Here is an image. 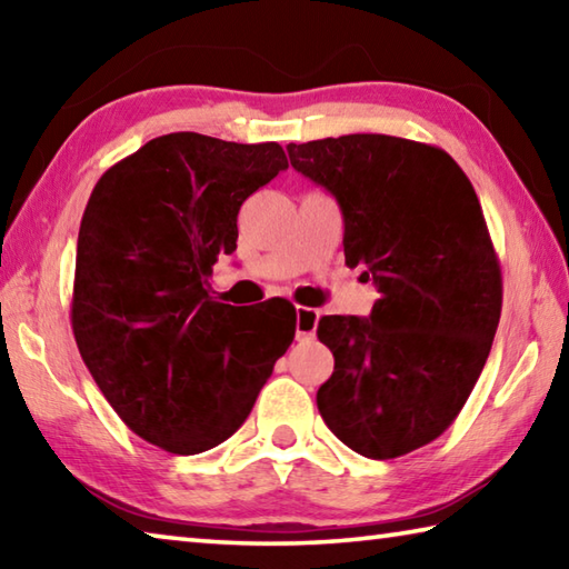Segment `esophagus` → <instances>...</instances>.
<instances>
[{
  "instance_id": "34e87169",
  "label": "esophagus",
  "mask_w": 569,
  "mask_h": 569,
  "mask_svg": "<svg viewBox=\"0 0 569 569\" xmlns=\"http://www.w3.org/2000/svg\"><path fill=\"white\" fill-rule=\"evenodd\" d=\"M316 326H319V311L316 308L298 306L296 308V336L298 339H311L316 333Z\"/></svg>"
}]
</instances>
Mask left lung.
<instances>
[{
    "mask_svg": "<svg viewBox=\"0 0 569 569\" xmlns=\"http://www.w3.org/2000/svg\"><path fill=\"white\" fill-rule=\"evenodd\" d=\"M288 158L339 200L346 266H363L379 291L369 319L319 321L333 373L316 403L361 457L409 455L457 419L502 313L477 192L449 152L391 134L291 142Z\"/></svg>",
    "mask_w": 569,
    "mask_h": 569,
    "instance_id": "left-lung-1",
    "label": "left lung"
}]
</instances>
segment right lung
Instances as JSON below:
<instances>
[{
    "label": "right lung",
    "instance_id": "add662e5",
    "mask_svg": "<svg viewBox=\"0 0 569 569\" xmlns=\"http://www.w3.org/2000/svg\"><path fill=\"white\" fill-rule=\"evenodd\" d=\"M288 168L278 142L170 132L94 186L77 238L72 333L110 407L170 455L218 447L246 421L296 336L288 301L210 296L238 210Z\"/></svg>",
    "mask_w": 569,
    "mask_h": 569
}]
</instances>
